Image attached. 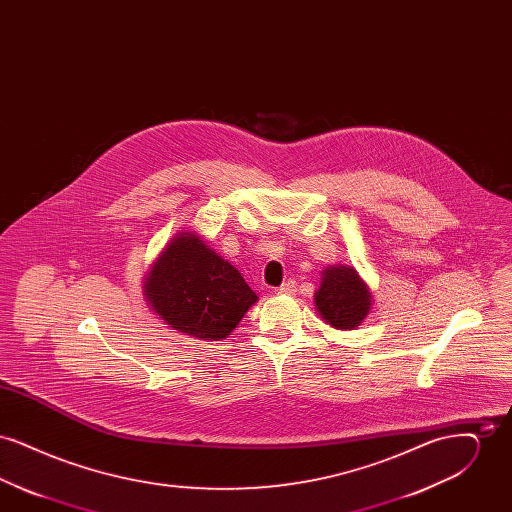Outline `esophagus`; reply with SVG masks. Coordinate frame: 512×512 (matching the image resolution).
I'll use <instances>...</instances> for the list:
<instances>
[{"label":"esophagus","instance_id":"1","mask_svg":"<svg viewBox=\"0 0 512 512\" xmlns=\"http://www.w3.org/2000/svg\"><path fill=\"white\" fill-rule=\"evenodd\" d=\"M295 288H297V284L293 282V280H288V282H284L276 292L278 293H293L295 292Z\"/></svg>","mask_w":512,"mask_h":512}]
</instances>
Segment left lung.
Here are the masks:
<instances>
[{
  "label": "left lung",
  "mask_w": 512,
  "mask_h": 512,
  "mask_svg": "<svg viewBox=\"0 0 512 512\" xmlns=\"http://www.w3.org/2000/svg\"><path fill=\"white\" fill-rule=\"evenodd\" d=\"M320 317L330 326L351 330L361 324L370 311V293L355 268L328 267L324 270L317 295Z\"/></svg>",
  "instance_id": "obj_1"
}]
</instances>
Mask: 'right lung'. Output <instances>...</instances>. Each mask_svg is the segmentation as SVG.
<instances>
[{"instance_id":"add662e5","label":"right lung","mask_w":512,"mask_h":512,"mask_svg":"<svg viewBox=\"0 0 512 512\" xmlns=\"http://www.w3.org/2000/svg\"><path fill=\"white\" fill-rule=\"evenodd\" d=\"M146 297L171 328L199 340H224L257 301L244 276L199 236L184 232L149 272Z\"/></svg>"}]
</instances>
